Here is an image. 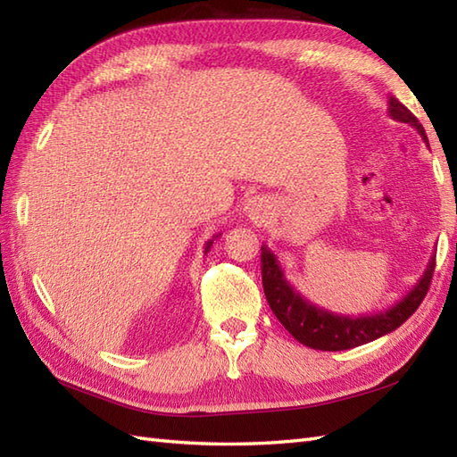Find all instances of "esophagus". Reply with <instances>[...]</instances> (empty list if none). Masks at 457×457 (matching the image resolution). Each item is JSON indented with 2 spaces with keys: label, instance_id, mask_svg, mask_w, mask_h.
Returning a JSON list of instances; mask_svg holds the SVG:
<instances>
[{
  "label": "esophagus",
  "instance_id": "esophagus-1",
  "mask_svg": "<svg viewBox=\"0 0 457 457\" xmlns=\"http://www.w3.org/2000/svg\"><path fill=\"white\" fill-rule=\"evenodd\" d=\"M245 212H247V216L253 220V221H265L269 218V213H270L269 200L253 196V198L247 202Z\"/></svg>",
  "mask_w": 457,
  "mask_h": 457
}]
</instances>
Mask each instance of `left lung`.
Here are the masks:
<instances>
[{
  "instance_id": "obj_1",
  "label": "left lung",
  "mask_w": 457,
  "mask_h": 457,
  "mask_svg": "<svg viewBox=\"0 0 457 457\" xmlns=\"http://www.w3.org/2000/svg\"><path fill=\"white\" fill-rule=\"evenodd\" d=\"M389 115L396 121L411 123L420 133L426 147H428L426 131L419 120L393 96L389 98ZM261 265H263L261 273H263V290L267 303L270 310H273V314L278 318V322L300 344L312 349H322V352H344V349L363 345L385 334H391L393 329L404 324L416 312V308L420 306L426 293H428L434 273L432 257L424 275L419 278V283L401 300H396V304L367 316H344L320 308L314 303H310L304 295H300L287 280L283 265H280L278 257L269 249V245H261Z\"/></svg>"
}]
</instances>
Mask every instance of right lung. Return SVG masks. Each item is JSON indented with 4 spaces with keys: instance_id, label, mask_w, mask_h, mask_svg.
I'll return each instance as SVG.
<instances>
[{
    "instance_id": "obj_1",
    "label": "right lung",
    "mask_w": 457,
    "mask_h": 457,
    "mask_svg": "<svg viewBox=\"0 0 457 457\" xmlns=\"http://www.w3.org/2000/svg\"><path fill=\"white\" fill-rule=\"evenodd\" d=\"M218 236H221V234H218ZM218 236H213L210 241H208V244H206V249H204V253H208V251H210V247H212V244H213V239H216Z\"/></svg>"
}]
</instances>
